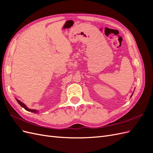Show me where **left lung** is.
Here are the masks:
<instances>
[{
  "mask_svg": "<svg viewBox=\"0 0 153 153\" xmlns=\"http://www.w3.org/2000/svg\"><path fill=\"white\" fill-rule=\"evenodd\" d=\"M132 95H133V94H131V96H132Z\"/></svg>",
  "mask_w": 153,
  "mask_h": 153,
  "instance_id": "left-lung-1",
  "label": "left lung"
}]
</instances>
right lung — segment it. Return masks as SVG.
Masks as SVG:
<instances>
[{
	"label": "right lung",
	"mask_w": 153,
	"mask_h": 153,
	"mask_svg": "<svg viewBox=\"0 0 153 153\" xmlns=\"http://www.w3.org/2000/svg\"><path fill=\"white\" fill-rule=\"evenodd\" d=\"M16 101H17V102L19 103V105L21 106H22L23 108H24L26 110H27V111H29V112H33V113H35V114H36V113H38V111L37 110H33V109H30V108H29L28 107H27V106L24 103H22V101H20V100H18V99H16Z\"/></svg>",
	"instance_id": "right-lung-1"
}]
</instances>
